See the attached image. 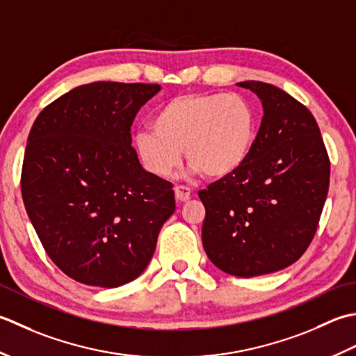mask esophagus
<instances>
[{
  "label": "esophagus",
  "mask_w": 356,
  "mask_h": 356,
  "mask_svg": "<svg viewBox=\"0 0 356 356\" xmlns=\"http://www.w3.org/2000/svg\"><path fill=\"white\" fill-rule=\"evenodd\" d=\"M191 195H192V191L186 186H177L175 187V198L177 201L179 202H184L187 200H191Z\"/></svg>",
  "instance_id": "34e87169"
}]
</instances>
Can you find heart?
<instances>
[{
  "label": "heart",
  "mask_w": 356,
  "mask_h": 356,
  "mask_svg": "<svg viewBox=\"0 0 356 356\" xmlns=\"http://www.w3.org/2000/svg\"><path fill=\"white\" fill-rule=\"evenodd\" d=\"M150 130L134 136L141 168L168 178L181 161L209 179L229 178L248 163L258 136L255 108L236 93H186L159 106Z\"/></svg>",
  "instance_id": "obj_1"
}]
</instances>
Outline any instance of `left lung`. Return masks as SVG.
<instances>
[{"label": "left lung", "instance_id": "8db88e82", "mask_svg": "<svg viewBox=\"0 0 356 356\" xmlns=\"http://www.w3.org/2000/svg\"><path fill=\"white\" fill-rule=\"evenodd\" d=\"M238 86L263 104L255 147L236 173L198 195L209 259L222 272L250 278L284 269L306 252L327 197L330 161L306 106L272 84Z\"/></svg>", "mask_w": 356, "mask_h": 356}]
</instances>
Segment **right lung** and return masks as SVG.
Returning <instances> with one entry per match:
<instances>
[{
	"label": "right lung",
	"mask_w": 356,
	"mask_h": 356,
	"mask_svg": "<svg viewBox=\"0 0 356 356\" xmlns=\"http://www.w3.org/2000/svg\"><path fill=\"white\" fill-rule=\"evenodd\" d=\"M158 84L97 81L75 87L36 117L21 193L42 248L78 282L120 287L154 257L175 212L172 183L135 158L130 126Z\"/></svg>",
	"instance_id": "right-lung-1"
}]
</instances>
